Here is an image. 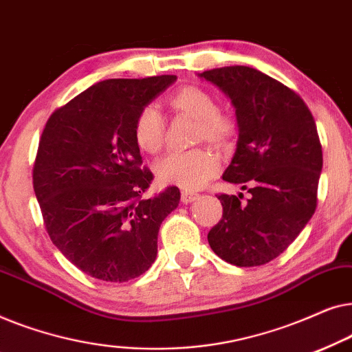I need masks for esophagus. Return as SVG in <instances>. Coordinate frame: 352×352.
Here are the masks:
<instances>
[{
    "label": "esophagus",
    "mask_w": 352,
    "mask_h": 352,
    "mask_svg": "<svg viewBox=\"0 0 352 352\" xmlns=\"http://www.w3.org/2000/svg\"><path fill=\"white\" fill-rule=\"evenodd\" d=\"M197 199H199V194H197V192H194V190H182V194H181L182 204H192V201L197 200Z\"/></svg>",
    "instance_id": "34e87169"
}]
</instances>
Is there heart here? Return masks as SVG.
<instances>
[{
	"label": "heart",
	"instance_id": "heart-1",
	"mask_svg": "<svg viewBox=\"0 0 352 352\" xmlns=\"http://www.w3.org/2000/svg\"><path fill=\"white\" fill-rule=\"evenodd\" d=\"M171 112L195 120V141L226 146L234 138V118L218 110L214 96L200 86H182L166 98ZM165 122L155 107H144L134 120L133 136L138 147L146 153L160 152ZM219 171V158L208 148L173 152L157 163V177L165 184L181 189H199Z\"/></svg>",
	"mask_w": 352,
	"mask_h": 352
}]
</instances>
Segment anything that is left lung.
<instances>
[{
  "label": "left lung",
  "instance_id": "obj_1",
  "mask_svg": "<svg viewBox=\"0 0 352 352\" xmlns=\"http://www.w3.org/2000/svg\"><path fill=\"white\" fill-rule=\"evenodd\" d=\"M199 76L232 100L239 139L223 179L252 194L247 201L218 195L223 218L208 243L234 266H261L285 252L316 211L322 146L314 117L295 91L252 67Z\"/></svg>",
  "mask_w": 352,
  "mask_h": 352
}]
</instances>
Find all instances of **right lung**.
I'll return each instance as SVG.
<instances>
[{
  "label": "right lung",
  "instance_id": "1",
  "mask_svg": "<svg viewBox=\"0 0 352 352\" xmlns=\"http://www.w3.org/2000/svg\"><path fill=\"white\" fill-rule=\"evenodd\" d=\"M176 75L96 83L47 120L33 190L52 243L80 271L128 282L152 266L162 221L179 205L176 186L144 199L153 175L133 136L138 113Z\"/></svg>",
  "mask_w": 352,
  "mask_h": 352
}]
</instances>
